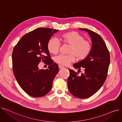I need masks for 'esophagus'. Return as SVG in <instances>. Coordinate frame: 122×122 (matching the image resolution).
<instances>
[{
	"instance_id": "obj_1",
	"label": "esophagus",
	"mask_w": 122,
	"mask_h": 122,
	"mask_svg": "<svg viewBox=\"0 0 122 122\" xmlns=\"http://www.w3.org/2000/svg\"><path fill=\"white\" fill-rule=\"evenodd\" d=\"M58 66H59V68L60 69H63V68H64V67L62 66V65H59Z\"/></svg>"
}]
</instances>
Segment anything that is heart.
Instances as JSON below:
<instances>
[{
  "mask_svg": "<svg viewBox=\"0 0 122 122\" xmlns=\"http://www.w3.org/2000/svg\"><path fill=\"white\" fill-rule=\"evenodd\" d=\"M60 40L63 43L70 45L68 55L59 54L54 57L55 61L59 64L68 65L74 62L76 57L78 59H85L89 54L92 49L91 42L85 40L84 37L76 31H70L62 35ZM49 52L55 54L58 52L60 43L55 38H51L47 43Z\"/></svg>",
  "mask_w": 122,
  "mask_h": 122,
  "instance_id": "1",
  "label": "heart"
}]
</instances>
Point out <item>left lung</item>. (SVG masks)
<instances>
[{
  "mask_svg": "<svg viewBox=\"0 0 122 122\" xmlns=\"http://www.w3.org/2000/svg\"><path fill=\"white\" fill-rule=\"evenodd\" d=\"M79 30L87 32L91 37L92 47L87 57L73 65L76 69H84L85 73L79 76L78 72L69 69L67 82L70 93L76 97L84 99L93 95L103 85L107 78L110 58L105 42L98 34L87 29Z\"/></svg>",
  "mask_w": 122,
  "mask_h": 122,
  "instance_id": "1",
  "label": "left lung"
}]
</instances>
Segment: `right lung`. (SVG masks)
Segmentation results:
<instances>
[{"label": "right lung", "instance_id": "1", "mask_svg": "<svg viewBox=\"0 0 122 122\" xmlns=\"http://www.w3.org/2000/svg\"><path fill=\"white\" fill-rule=\"evenodd\" d=\"M58 31L40 28L22 37L13 50L12 65L15 77L19 86L28 95L41 97L51 90L59 67L50 58L47 43ZM42 61L49 65L47 69L38 67Z\"/></svg>", "mask_w": 122, "mask_h": 122}]
</instances>
